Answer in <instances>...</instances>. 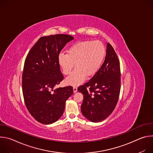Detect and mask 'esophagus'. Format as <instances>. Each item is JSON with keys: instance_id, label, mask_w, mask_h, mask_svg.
I'll return each mask as SVG.
<instances>
[{"instance_id": "34e87169", "label": "esophagus", "mask_w": 153, "mask_h": 153, "mask_svg": "<svg viewBox=\"0 0 153 153\" xmlns=\"http://www.w3.org/2000/svg\"><path fill=\"white\" fill-rule=\"evenodd\" d=\"M77 87H76V86H74V87H73V92L75 93H76V92H77Z\"/></svg>"}]
</instances>
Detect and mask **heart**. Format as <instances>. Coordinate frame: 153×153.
Segmentation results:
<instances>
[{
  "instance_id": "heart-1",
  "label": "heart",
  "mask_w": 153,
  "mask_h": 153,
  "mask_svg": "<svg viewBox=\"0 0 153 153\" xmlns=\"http://www.w3.org/2000/svg\"><path fill=\"white\" fill-rule=\"evenodd\" d=\"M67 54L60 53L57 63L64 74H68L74 67L76 68L66 78L65 82L72 86H78L86 76L92 77L100 69L103 62L106 50L103 43L99 41L86 40L72 45Z\"/></svg>"
}]
</instances>
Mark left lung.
Wrapping results in <instances>:
<instances>
[{
  "label": "left lung",
  "mask_w": 153,
  "mask_h": 153,
  "mask_svg": "<svg viewBox=\"0 0 153 153\" xmlns=\"http://www.w3.org/2000/svg\"><path fill=\"white\" fill-rule=\"evenodd\" d=\"M88 88L90 92L87 90ZM120 90V70L117 56L113 47L106 43V56L96 74L77 91L83 100L81 112L93 122H99L110 116L117 103Z\"/></svg>",
  "instance_id": "obj_1"
}]
</instances>
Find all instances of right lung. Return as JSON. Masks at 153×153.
I'll return each instance as SVG.
<instances>
[{
    "label": "right lung",
    "instance_id": "1",
    "mask_svg": "<svg viewBox=\"0 0 153 153\" xmlns=\"http://www.w3.org/2000/svg\"><path fill=\"white\" fill-rule=\"evenodd\" d=\"M74 37L67 34L40 37L25 59L22 91L26 106L39 122L51 124L60 118L65 102L73 94L71 86L54 89L63 79L57 56Z\"/></svg>",
    "mask_w": 153,
    "mask_h": 153
}]
</instances>
